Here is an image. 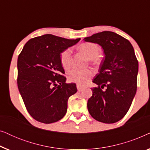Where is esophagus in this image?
<instances>
[{
  "mask_svg": "<svg viewBox=\"0 0 150 150\" xmlns=\"http://www.w3.org/2000/svg\"><path fill=\"white\" fill-rule=\"evenodd\" d=\"M76 87H77L78 91H81L82 90H83V89H84L83 86L79 85V84H77V85H76Z\"/></svg>",
  "mask_w": 150,
  "mask_h": 150,
  "instance_id": "esophagus-1",
  "label": "esophagus"
}]
</instances>
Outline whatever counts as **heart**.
<instances>
[{
    "label": "heart",
    "instance_id": "heart-1",
    "mask_svg": "<svg viewBox=\"0 0 150 150\" xmlns=\"http://www.w3.org/2000/svg\"><path fill=\"white\" fill-rule=\"evenodd\" d=\"M80 50L90 59H96L100 54V48L93 43H84L79 46ZM60 62L65 69H68L71 65V49L67 48L60 54ZM93 75L91 69H81L73 68L67 74V80L71 83L83 85L87 83L90 78Z\"/></svg>",
    "mask_w": 150,
    "mask_h": 150
}]
</instances>
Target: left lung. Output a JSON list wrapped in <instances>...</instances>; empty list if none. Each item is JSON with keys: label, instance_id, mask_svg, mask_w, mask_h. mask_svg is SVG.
I'll return each mask as SVG.
<instances>
[{"label": "left lung", "instance_id": "left-lung-1", "mask_svg": "<svg viewBox=\"0 0 150 150\" xmlns=\"http://www.w3.org/2000/svg\"><path fill=\"white\" fill-rule=\"evenodd\" d=\"M99 44L105 57L93 83L88 100L90 115L98 122L113 124L122 120L130 108L137 92L139 63L131 43L111 31H102L84 38Z\"/></svg>", "mask_w": 150, "mask_h": 150}]
</instances>
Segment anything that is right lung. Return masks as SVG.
Returning <instances> with one entry per match:
<instances>
[{"label":"right lung","mask_w":150,"mask_h":150,"mask_svg":"<svg viewBox=\"0 0 150 150\" xmlns=\"http://www.w3.org/2000/svg\"><path fill=\"white\" fill-rule=\"evenodd\" d=\"M80 40L46 34L28 40L18 56V89L28 113L38 122L51 124L66 113L67 100L77 88L65 83L60 54Z\"/></svg>","instance_id":"1"}]
</instances>
